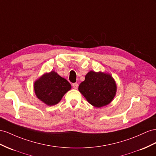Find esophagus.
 I'll return each instance as SVG.
<instances>
[{"instance_id":"obj_1","label":"esophagus","mask_w":156,"mask_h":156,"mask_svg":"<svg viewBox=\"0 0 156 156\" xmlns=\"http://www.w3.org/2000/svg\"><path fill=\"white\" fill-rule=\"evenodd\" d=\"M73 88H74V89H77L78 87V84L77 83H73Z\"/></svg>"}]
</instances>
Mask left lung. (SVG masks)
Listing matches in <instances>:
<instances>
[{
  "mask_svg": "<svg viewBox=\"0 0 156 156\" xmlns=\"http://www.w3.org/2000/svg\"><path fill=\"white\" fill-rule=\"evenodd\" d=\"M78 90L91 105L101 107L113 100L117 91L113 78L109 74L90 71L85 76V80Z\"/></svg>",
  "mask_w": 156,
  "mask_h": 156,
  "instance_id": "left-lung-1",
  "label": "left lung"
}]
</instances>
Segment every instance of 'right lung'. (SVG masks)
<instances>
[{"instance_id":"1","label":"right lung","mask_w":156,"mask_h":156,"mask_svg":"<svg viewBox=\"0 0 156 156\" xmlns=\"http://www.w3.org/2000/svg\"><path fill=\"white\" fill-rule=\"evenodd\" d=\"M70 89V83L54 71L43 75L34 83L38 99L50 106L57 104Z\"/></svg>"}]
</instances>
